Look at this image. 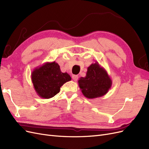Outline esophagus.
Instances as JSON below:
<instances>
[{
    "label": "esophagus",
    "instance_id": "34e87169",
    "mask_svg": "<svg viewBox=\"0 0 149 149\" xmlns=\"http://www.w3.org/2000/svg\"><path fill=\"white\" fill-rule=\"evenodd\" d=\"M72 78L74 81H76L78 79V76L77 75H73L72 76Z\"/></svg>",
    "mask_w": 149,
    "mask_h": 149
}]
</instances>
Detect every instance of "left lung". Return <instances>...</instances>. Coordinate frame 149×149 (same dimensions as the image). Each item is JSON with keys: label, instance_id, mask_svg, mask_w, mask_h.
I'll list each match as a JSON object with an SVG mask.
<instances>
[{"label": "left lung", "instance_id": "obj_1", "mask_svg": "<svg viewBox=\"0 0 149 149\" xmlns=\"http://www.w3.org/2000/svg\"><path fill=\"white\" fill-rule=\"evenodd\" d=\"M78 84L86 97L94 99L102 97L107 93L112 82L106 70L96 62L88 68L86 76L79 78Z\"/></svg>", "mask_w": 149, "mask_h": 149}]
</instances>
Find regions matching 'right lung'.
I'll list each match as a JSON object with an SVG mask.
<instances>
[{"label":"right lung","mask_w":149,"mask_h":149,"mask_svg":"<svg viewBox=\"0 0 149 149\" xmlns=\"http://www.w3.org/2000/svg\"><path fill=\"white\" fill-rule=\"evenodd\" d=\"M31 79L38 95L49 99L59 93L60 88L71 78L67 73H62L59 65L53 61L35 68L31 74Z\"/></svg>","instance_id":"add662e5"}]
</instances>
